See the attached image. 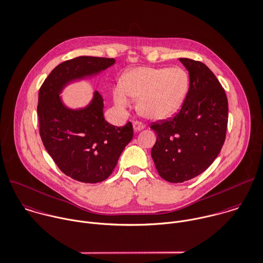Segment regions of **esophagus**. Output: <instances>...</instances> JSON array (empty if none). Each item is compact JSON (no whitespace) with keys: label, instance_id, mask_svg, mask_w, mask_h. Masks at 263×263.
Listing matches in <instances>:
<instances>
[{"label":"esophagus","instance_id":"esophagus-1","mask_svg":"<svg viewBox=\"0 0 263 263\" xmlns=\"http://www.w3.org/2000/svg\"><path fill=\"white\" fill-rule=\"evenodd\" d=\"M144 128H145V126H144L141 122L135 121V122L133 123V129H134V131H135V132H139V131L143 130Z\"/></svg>","mask_w":263,"mask_h":263}]
</instances>
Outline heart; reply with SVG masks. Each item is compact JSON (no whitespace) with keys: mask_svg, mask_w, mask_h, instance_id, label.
<instances>
[{"mask_svg":"<svg viewBox=\"0 0 263 263\" xmlns=\"http://www.w3.org/2000/svg\"><path fill=\"white\" fill-rule=\"evenodd\" d=\"M190 88V77L181 67H138L127 71L121 87L114 90L116 105L124 109L130 97L137 100V110L144 118L160 121L181 108Z\"/></svg>","mask_w":263,"mask_h":263,"instance_id":"obj_1","label":"heart"}]
</instances>
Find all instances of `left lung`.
Listing matches in <instances>:
<instances>
[{
    "mask_svg": "<svg viewBox=\"0 0 263 263\" xmlns=\"http://www.w3.org/2000/svg\"><path fill=\"white\" fill-rule=\"evenodd\" d=\"M190 74V88L180 111L153 123L157 141L152 158L160 176L179 183L203 173L226 140L229 103L221 84L203 62L179 58Z\"/></svg>",
    "mask_w": 263,
    "mask_h": 263,
    "instance_id": "left-lung-1",
    "label": "left lung"
}]
</instances>
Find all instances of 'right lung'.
<instances>
[{"instance_id": "1", "label": "right lung", "mask_w": 263, "mask_h": 263, "mask_svg": "<svg viewBox=\"0 0 263 263\" xmlns=\"http://www.w3.org/2000/svg\"><path fill=\"white\" fill-rule=\"evenodd\" d=\"M114 58L79 56L58 64L39 91L37 118L43 144L58 168L70 178L97 183L105 180L133 138V127L110 125L103 116V98L95 91L90 103L67 107L59 96L70 83L98 74Z\"/></svg>"}]
</instances>
